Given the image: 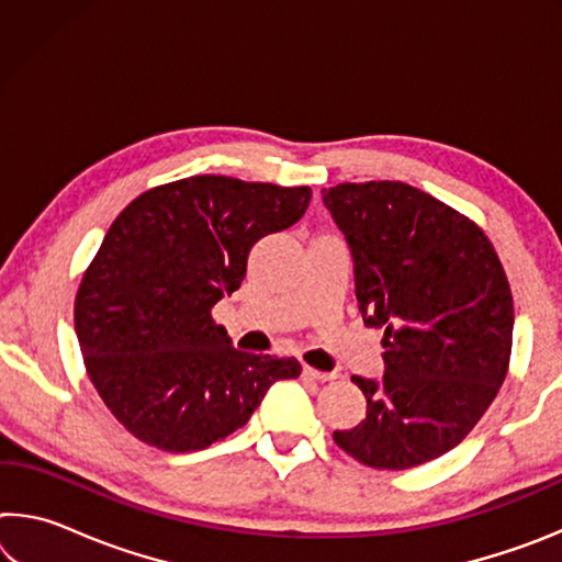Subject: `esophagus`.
<instances>
[{"instance_id":"esophagus-1","label":"esophagus","mask_w":562,"mask_h":562,"mask_svg":"<svg viewBox=\"0 0 562 562\" xmlns=\"http://www.w3.org/2000/svg\"><path fill=\"white\" fill-rule=\"evenodd\" d=\"M302 376L317 379V382H331V379H337L339 374H335V372H319V369H315V367L302 364Z\"/></svg>"}]
</instances>
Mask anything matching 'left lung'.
<instances>
[{
    "label": "left lung",
    "instance_id": "1",
    "mask_svg": "<svg viewBox=\"0 0 562 562\" xmlns=\"http://www.w3.org/2000/svg\"><path fill=\"white\" fill-rule=\"evenodd\" d=\"M349 245L367 327L384 329V379L351 376L367 416L335 441L404 471L459 446L506 379L513 294L486 233L402 180L322 190Z\"/></svg>",
    "mask_w": 562,
    "mask_h": 562
}]
</instances>
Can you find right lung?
<instances>
[{
    "instance_id": "obj_1",
    "label": "right lung",
    "mask_w": 562,
    "mask_h": 562,
    "mask_svg": "<svg viewBox=\"0 0 562 562\" xmlns=\"http://www.w3.org/2000/svg\"><path fill=\"white\" fill-rule=\"evenodd\" d=\"M307 186L190 176L123 207L76 292L91 384L123 429L160 451H201L240 429L294 357L233 347L213 307L233 294L260 237L307 211Z\"/></svg>"
}]
</instances>
